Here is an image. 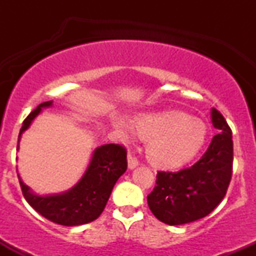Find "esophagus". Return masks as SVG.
I'll list each match as a JSON object with an SVG mask.
<instances>
[{"instance_id":"obj_1","label":"esophagus","mask_w":256,"mask_h":256,"mask_svg":"<svg viewBox=\"0 0 256 256\" xmlns=\"http://www.w3.org/2000/svg\"><path fill=\"white\" fill-rule=\"evenodd\" d=\"M138 164H140V162H138V160L134 156V155H132V154L128 155V170L136 168V167L138 166Z\"/></svg>"}]
</instances>
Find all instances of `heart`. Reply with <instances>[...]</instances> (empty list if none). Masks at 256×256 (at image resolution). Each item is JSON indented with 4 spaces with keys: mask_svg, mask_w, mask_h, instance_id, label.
Returning a JSON list of instances; mask_svg holds the SVG:
<instances>
[{
    "mask_svg": "<svg viewBox=\"0 0 256 256\" xmlns=\"http://www.w3.org/2000/svg\"><path fill=\"white\" fill-rule=\"evenodd\" d=\"M112 124L125 140L136 132L138 137L148 140L146 155L161 168H178L190 162L207 138L204 122L182 112L138 114L132 126L122 116H113Z\"/></svg>",
    "mask_w": 256,
    "mask_h": 256,
    "instance_id": "heart-1",
    "label": "heart"
}]
</instances>
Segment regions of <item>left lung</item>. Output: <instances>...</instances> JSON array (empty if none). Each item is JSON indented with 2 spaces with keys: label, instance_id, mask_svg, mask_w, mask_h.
Segmentation results:
<instances>
[{
  "label": "left lung",
  "instance_id": "obj_1",
  "mask_svg": "<svg viewBox=\"0 0 256 256\" xmlns=\"http://www.w3.org/2000/svg\"><path fill=\"white\" fill-rule=\"evenodd\" d=\"M210 122L219 134L202 158L189 168L158 172L156 185L146 198L152 214L167 225L204 218L224 198L232 174V132L216 108L210 110Z\"/></svg>",
  "mask_w": 256,
  "mask_h": 256
}]
</instances>
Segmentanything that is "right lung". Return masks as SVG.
<instances>
[{
  "mask_svg": "<svg viewBox=\"0 0 256 256\" xmlns=\"http://www.w3.org/2000/svg\"><path fill=\"white\" fill-rule=\"evenodd\" d=\"M52 106V101L43 102L22 122L18 138V148L22 134L43 108ZM126 152L119 144H104L94 149L83 176L71 189L60 194L38 195L22 182L18 173L20 186L28 204L44 218L64 226H78L98 219L104 212L116 180L126 171ZM18 171V170H16Z\"/></svg>",
  "mask_w": 256,
  "mask_h": 256,
  "instance_id": "add662e5",
  "label": "right lung"
}]
</instances>
